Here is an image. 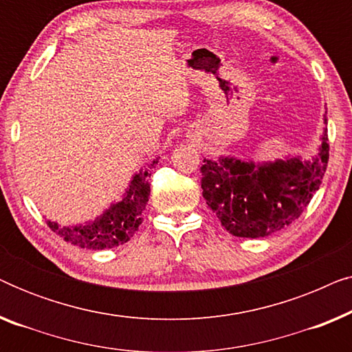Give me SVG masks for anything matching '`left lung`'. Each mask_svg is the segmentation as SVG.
Masks as SVG:
<instances>
[{"instance_id":"8db88e82","label":"left lung","mask_w":352,"mask_h":352,"mask_svg":"<svg viewBox=\"0 0 352 352\" xmlns=\"http://www.w3.org/2000/svg\"><path fill=\"white\" fill-rule=\"evenodd\" d=\"M327 141L324 128L311 160H302L301 155L258 163L232 155L205 158L200 182L206 205L235 237L261 239L285 229L300 218L319 190L329 163Z\"/></svg>"}]
</instances>
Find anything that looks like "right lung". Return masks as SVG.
<instances>
[{
    "label": "right lung",
    "mask_w": 352,
    "mask_h": 352,
    "mask_svg": "<svg viewBox=\"0 0 352 352\" xmlns=\"http://www.w3.org/2000/svg\"><path fill=\"white\" fill-rule=\"evenodd\" d=\"M158 163L155 158L147 168L136 171L124 189L123 199L110 204L99 218L76 226H59L47 219V226L65 242L86 250H107L126 243L142 223V213L151 195L147 177Z\"/></svg>",
    "instance_id": "obj_1"
}]
</instances>
